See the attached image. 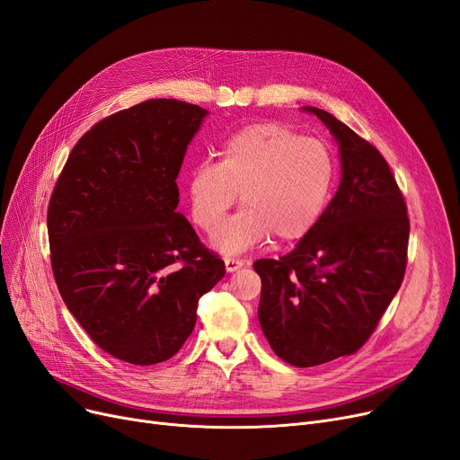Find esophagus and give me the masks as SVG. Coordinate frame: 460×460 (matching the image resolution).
I'll return each mask as SVG.
<instances>
[{
    "label": "esophagus",
    "mask_w": 460,
    "mask_h": 460,
    "mask_svg": "<svg viewBox=\"0 0 460 460\" xmlns=\"http://www.w3.org/2000/svg\"><path fill=\"white\" fill-rule=\"evenodd\" d=\"M241 267H244V261L243 259H236V257H226V269L227 272H234Z\"/></svg>",
    "instance_id": "esophagus-1"
}]
</instances>
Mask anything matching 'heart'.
<instances>
[{
	"label": "heart",
	"instance_id": "obj_1",
	"mask_svg": "<svg viewBox=\"0 0 460 460\" xmlns=\"http://www.w3.org/2000/svg\"><path fill=\"white\" fill-rule=\"evenodd\" d=\"M336 181L329 146L282 122L250 124L233 133L216 164L199 165L188 182L193 222L214 231L241 199L244 210L219 227L212 244L236 253L261 244L296 243L322 219Z\"/></svg>",
	"mask_w": 460,
	"mask_h": 460
}]
</instances>
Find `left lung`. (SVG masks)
Masks as SVG:
<instances>
[{
  "instance_id": "8db88e82",
  "label": "left lung",
  "mask_w": 460,
  "mask_h": 460,
  "mask_svg": "<svg viewBox=\"0 0 460 460\" xmlns=\"http://www.w3.org/2000/svg\"><path fill=\"white\" fill-rule=\"evenodd\" d=\"M341 146L342 181L322 219L279 259H257L259 323L272 351L306 368L361 349L408 263L410 217L385 157L332 114L305 107Z\"/></svg>"
}]
</instances>
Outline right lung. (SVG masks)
Wrapping results in <instances>:
<instances>
[{
  "instance_id": "right-lung-1",
  "label": "right lung",
  "mask_w": 460,
  "mask_h": 460,
  "mask_svg": "<svg viewBox=\"0 0 460 460\" xmlns=\"http://www.w3.org/2000/svg\"><path fill=\"white\" fill-rule=\"evenodd\" d=\"M205 116L199 105L150 99L99 119L73 146L50 195L59 295L92 341L129 365L178 353L199 298L226 274L176 212V176Z\"/></svg>"
}]
</instances>
